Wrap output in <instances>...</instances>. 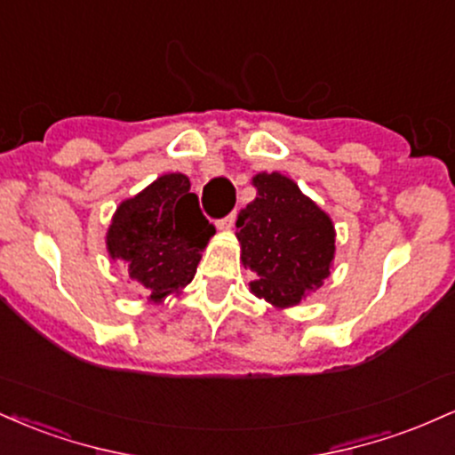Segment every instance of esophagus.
<instances>
[{
  "instance_id": "34e87169",
  "label": "esophagus",
  "mask_w": 455,
  "mask_h": 455,
  "mask_svg": "<svg viewBox=\"0 0 455 455\" xmlns=\"http://www.w3.org/2000/svg\"><path fill=\"white\" fill-rule=\"evenodd\" d=\"M235 220H237V212H231L227 218H222V220L218 224H220V228H231V227H235Z\"/></svg>"
}]
</instances>
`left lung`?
Masks as SVG:
<instances>
[{"label":"left lung","mask_w":455,"mask_h":455,"mask_svg":"<svg viewBox=\"0 0 455 455\" xmlns=\"http://www.w3.org/2000/svg\"><path fill=\"white\" fill-rule=\"evenodd\" d=\"M257 198L237 216L242 263L252 274L250 291L269 304H299L329 275L336 233L316 203L289 177L259 173Z\"/></svg>","instance_id":"obj_1"}]
</instances>
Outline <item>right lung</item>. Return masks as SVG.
I'll use <instances>...</instances> for the list:
<instances>
[{
	"label": "right lung",
	"instance_id": "add662e5",
	"mask_svg": "<svg viewBox=\"0 0 455 455\" xmlns=\"http://www.w3.org/2000/svg\"><path fill=\"white\" fill-rule=\"evenodd\" d=\"M216 233L203 216L190 180L162 175L115 212L107 235L113 259L124 260L148 299L160 304L195 278L201 252Z\"/></svg>",
	"mask_w": 455,
	"mask_h": 455
}]
</instances>
